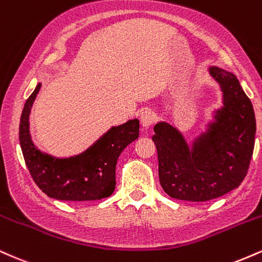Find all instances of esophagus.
<instances>
[{
    "mask_svg": "<svg viewBox=\"0 0 262 262\" xmlns=\"http://www.w3.org/2000/svg\"><path fill=\"white\" fill-rule=\"evenodd\" d=\"M155 114H153L150 110L146 109L143 110L142 113L140 114V122H141V126H142L143 128H148L155 124Z\"/></svg>",
    "mask_w": 262,
    "mask_h": 262,
    "instance_id": "34e87169",
    "label": "esophagus"
}]
</instances>
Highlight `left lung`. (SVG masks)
<instances>
[{"label":"left lung","instance_id":"8db88e82","mask_svg":"<svg viewBox=\"0 0 262 262\" xmlns=\"http://www.w3.org/2000/svg\"><path fill=\"white\" fill-rule=\"evenodd\" d=\"M223 91L224 106L192 149L165 122L155 126L159 181L170 198L204 202L226 195L247 177L254 152L256 121L253 104L234 75L212 67Z\"/></svg>","mask_w":262,"mask_h":262}]
</instances>
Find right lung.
Returning a JSON list of instances; mask_svg holds the SVG:
<instances>
[{
  "instance_id": "right-lung-1",
  "label": "right lung",
  "mask_w": 262,
  "mask_h": 262,
  "mask_svg": "<svg viewBox=\"0 0 262 262\" xmlns=\"http://www.w3.org/2000/svg\"><path fill=\"white\" fill-rule=\"evenodd\" d=\"M41 84L30 94L20 116L19 142L33 180L42 192L62 201H91L107 198L115 190V168L126 146L138 138L137 119L110 128L91 148L70 159H55L34 147L29 114Z\"/></svg>"
}]
</instances>
